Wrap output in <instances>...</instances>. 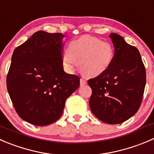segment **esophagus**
I'll return each instance as SVG.
<instances>
[{"mask_svg": "<svg viewBox=\"0 0 154 154\" xmlns=\"http://www.w3.org/2000/svg\"><path fill=\"white\" fill-rule=\"evenodd\" d=\"M80 86H85V85L86 84V81L84 80V79H80Z\"/></svg>", "mask_w": 154, "mask_h": 154, "instance_id": "obj_1", "label": "esophagus"}]
</instances>
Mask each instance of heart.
I'll return each mask as SVG.
<instances>
[{"label":"heart","mask_w":154,"mask_h":154,"mask_svg":"<svg viewBox=\"0 0 154 154\" xmlns=\"http://www.w3.org/2000/svg\"><path fill=\"white\" fill-rule=\"evenodd\" d=\"M114 55V47L110 43L86 35L70 42L68 50L62 53V60L68 71H73L78 62L82 74L97 77L110 68Z\"/></svg>","instance_id":"1"}]
</instances>
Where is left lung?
Returning a JSON list of instances; mask_svg holds the SVG:
<instances>
[{
  "mask_svg": "<svg viewBox=\"0 0 154 154\" xmlns=\"http://www.w3.org/2000/svg\"><path fill=\"white\" fill-rule=\"evenodd\" d=\"M115 50L110 68L88 84L92 93L89 107L101 121L119 124L132 117L139 109L146 84L145 67L136 47L123 37L111 33Z\"/></svg>",
  "mask_w": 154,
  "mask_h": 154,
  "instance_id": "8db88e82",
  "label": "left lung"
}]
</instances>
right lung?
Masks as SVG:
<instances>
[{"label": "right lung", "mask_w": 154, "mask_h": 154, "mask_svg": "<svg viewBox=\"0 0 154 154\" xmlns=\"http://www.w3.org/2000/svg\"><path fill=\"white\" fill-rule=\"evenodd\" d=\"M62 33L38 31L15 49L7 77L10 99L19 117L35 126L59 120L80 78L64 71Z\"/></svg>", "instance_id": "right-lung-1"}]
</instances>
